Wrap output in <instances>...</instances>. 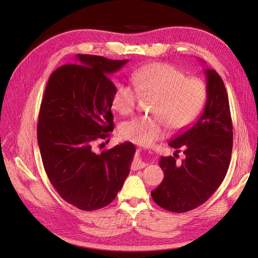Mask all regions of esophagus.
Returning <instances> with one entry per match:
<instances>
[{"label": "esophagus", "mask_w": 258, "mask_h": 258, "mask_svg": "<svg viewBox=\"0 0 258 258\" xmlns=\"http://www.w3.org/2000/svg\"><path fill=\"white\" fill-rule=\"evenodd\" d=\"M147 166V163L142 161V159L140 158V154H139V157L137 159L134 160V162H132V169L134 170H140V169H143Z\"/></svg>", "instance_id": "1"}]
</instances>
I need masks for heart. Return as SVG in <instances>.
Returning <instances> with one entry per match:
<instances>
[{"label":"heart","mask_w":258,"mask_h":258,"mask_svg":"<svg viewBox=\"0 0 258 258\" xmlns=\"http://www.w3.org/2000/svg\"><path fill=\"white\" fill-rule=\"evenodd\" d=\"M133 86L116 85L112 106L121 115L134 112L140 95L153 96L151 115L137 116L120 124V137L140 146H150L166 136L168 127L182 129L202 111L207 100L205 83L197 77H186L175 67L154 62L131 73Z\"/></svg>","instance_id":"obj_1"}]
</instances>
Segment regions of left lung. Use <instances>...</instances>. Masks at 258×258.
Returning <instances> with one entry per match:
<instances>
[{
	"label": "left lung",
	"instance_id": "8db88e82",
	"mask_svg": "<svg viewBox=\"0 0 258 258\" xmlns=\"http://www.w3.org/2000/svg\"><path fill=\"white\" fill-rule=\"evenodd\" d=\"M205 73V111L169 142L175 154L160 157L165 177L151 192L156 204L170 212H188L205 204L222 184L230 163L233 134L227 91L215 70ZM179 150L185 159L177 164Z\"/></svg>",
	"mask_w": 258,
	"mask_h": 258
}]
</instances>
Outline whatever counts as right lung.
<instances>
[{"label":"right lung","mask_w":258,"mask_h":258,"mask_svg":"<svg viewBox=\"0 0 258 258\" xmlns=\"http://www.w3.org/2000/svg\"><path fill=\"white\" fill-rule=\"evenodd\" d=\"M53 71L42 99L37 142L44 169L60 197L84 211L106 207L130 172L135 145L124 142L101 154L93 143L114 129L111 75L128 60L77 54Z\"/></svg>","instance_id":"right-lung-1"}]
</instances>
